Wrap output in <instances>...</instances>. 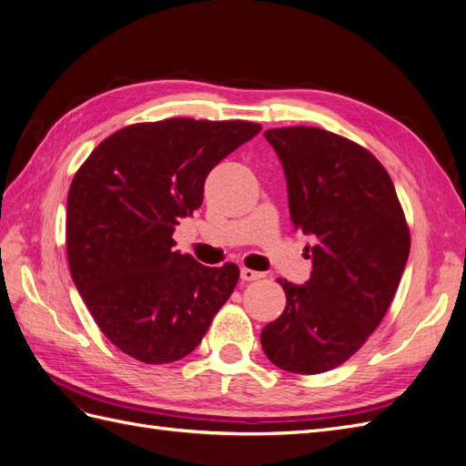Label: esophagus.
Instances as JSON below:
<instances>
[{
    "label": "esophagus",
    "instance_id": "esophagus-1",
    "mask_svg": "<svg viewBox=\"0 0 466 466\" xmlns=\"http://www.w3.org/2000/svg\"><path fill=\"white\" fill-rule=\"evenodd\" d=\"M264 274L257 272V270H250V268H241V279L243 281H252V279H260Z\"/></svg>",
    "mask_w": 466,
    "mask_h": 466
}]
</instances>
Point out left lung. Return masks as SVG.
<instances>
[{"label": "left lung", "mask_w": 466, "mask_h": 466, "mask_svg": "<svg viewBox=\"0 0 466 466\" xmlns=\"http://www.w3.org/2000/svg\"><path fill=\"white\" fill-rule=\"evenodd\" d=\"M288 182L293 228L311 235L303 286L278 279L286 309L262 329L279 370L324 373L350 360L383 320L410 255V231L385 167L313 126L266 130Z\"/></svg>", "instance_id": "obj_1"}]
</instances>
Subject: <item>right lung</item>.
Segmentation results:
<instances>
[{"instance_id":"obj_1","label":"right lung","mask_w":466,"mask_h":466,"mask_svg":"<svg viewBox=\"0 0 466 466\" xmlns=\"http://www.w3.org/2000/svg\"><path fill=\"white\" fill-rule=\"evenodd\" d=\"M260 132L247 120L168 118L103 139L67 192L69 272L96 327L124 354L171 363L202 342L238 268L175 250V228L204 200L221 159Z\"/></svg>"}]
</instances>
